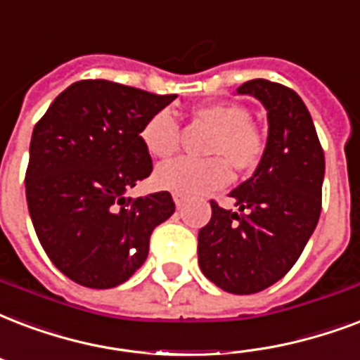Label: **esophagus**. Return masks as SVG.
Masks as SVG:
<instances>
[{
  "label": "esophagus",
  "mask_w": 360,
  "mask_h": 360,
  "mask_svg": "<svg viewBox=\"0 0 360 360\" xmlns=\"http://www.w3.org/2000/svg\"><path fill=\"white\" fill-rule=\"evenodd\" d=\"M174 202L177 207H183L186 202V196H183V194H179V192H174Z\"/></svg>",
  "instance_id": "obj_1"
}]
</instances>
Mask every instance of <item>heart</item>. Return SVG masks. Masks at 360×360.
<instances>
[{
  "label": "heart",
  "instance_id": "obj_1",
  "mask_svg": "<svg viewBox=\"0 0 360 360\" xmlns=\"http://www.w3.org/2000/svg\"><path fill=\"white\" fill-rule=\"evenodd\" d=\"M196 119L213 128L210 141L211 155H224L236 168L249 169L257 166L262 156L264 141L259 130L251 124V115L245 107L229 101H215L200 105ZM141 143L150 156L166 158L174 155L179 145V122L169 109L150 115L141 128ZM223 156L188 158L179 156L160 164L155 169V183L164 191L196 196L221 188L230 181V166Z\"/></svg>",
  "mask_w": 360,
  "mask_h": 360
}]
</instances>
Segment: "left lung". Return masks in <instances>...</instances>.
<instances>
[{
	"label": "left lung",
	"mask_w": 360,
	"mask_h": 360,
	"mask_svg": "<svg viewBox=\"0 0 360 360\" xmlns=\"http://www.w3.org/2000/svg\"><path fill=\"white\" fill-rule=\"evenodd\" d=\"M236 92L264 105L266 147L255 174L230 192L238 211L211 202L210 223L198 232V264L226 292L253 295L283 278L314 234L325 155L308 107L295 90L253 79Z\"/></svg>",
	"instance_id": "obj_1"
}]
</instances>
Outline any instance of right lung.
<instances>
[{"label": "right lung", "mask_w": 360, "mask_h": 360, "mask_svg": "<svg viewBox=\"0 0 360 360\" xmlns=\"http://www.w3.org/2000/svg\"><path fill=\"white\" fill-rule=\"evenodd\" d=\"M175 98L89 79L68 86L35 124L27 210L45 253L71 281L90 289L128 281L155 226L174 215L169 192H126L153 172L141 128Z\"/></svg>", "instance_id": "add662e5"}]
</instances>
